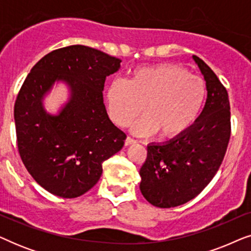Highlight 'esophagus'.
I'll return each instance as SVG.
<instances>
[{"label": "esophagus", "instance_id": "esophagus-1", "mask_svg": "<svg viewBox=\"0 0 251 251\" xmlns=\"http://www.w3.org/2000/svg\"><path fill=\"white\" fill-rule=\"evenodd\" d=\"M137 142V140L136 139H133V138H131V137H126V140H125V144H126V146H128V145H132V144H135Z\"/></svg>", "mask_w": 251, "mask_h": 251}]
</instances>
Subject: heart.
<instances>
[{
	"label": "heart",
	"instance_id": "1",
	"mask_svg": "<svg viewBox=\"0 0 251 251\" xmlns=\"http://www.w3.org/2000/svg\"><path fill=\"white\" fill-rule=\"evenodd\" d=\"M207 99L204 81L186 68L161 64L137 68L126 82L116 78L106 91L112 121L123 126L142 112L145 116L132 123L138 135L157 131L162 138H175L197 122Z\"/></svg>",
	"mask_w": 251,
	"mask_h": 251
}]
</instances>
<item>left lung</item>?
Wrapping results in <instances>:
<instances>
[{"label": "left lung", "mask_w": 251, "mask_h": 251, "mask_svg": "<svg viewBox=\"0 0 251 251\" xmlns=\"http://www.w3.org/2000/svg\"><path fill=\"white\" fill-rule=\"evenodd\" d=\"M207 85V100L197 122L174 139L150 144L140 168V192L151 204L173 208L203 191L224 159L231 136L228 94L210 67L197 56Z\"/></svg>", "instance_id": "left-lung-1"}]
</instances>
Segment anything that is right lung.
<instances>
[{
    "mask_svg": "<svg viewBox=\"0 0 251 251\" xmlns=\"http://www.w3.org/2000/svg\"><path fill=\"white\" fill-rule=\"evenodd\" d=\"M121 59L85 46L51 51L30 70L15 104L17 145L23 163L51 194L73 199L97 184L102 162L125 145L126 135L106 112L102 90ZM70 87L71 97L58 116L43 107L54 82Z\"/></svg>",
    "mask_w": 251,
    "mask_h": 251,
    "instance_id": "add662e5",
    "label": "right lung"
}]
</instances>
